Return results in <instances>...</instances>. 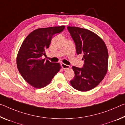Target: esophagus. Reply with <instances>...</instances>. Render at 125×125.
<instances>
[{
    "label": "esophagus",
    "instance_id": "esophagus-1",
    "mask_svg": "<svg viewBox=\"0 0 125 125\" xmlns=\"http://www.w3.org/2000/svg\"><path fill=\"white\" fill-rule=\"evenodd\" d=\"M61 67H62V68L63 69H64V70H66V69H68L70 68V66H68V65H67V64H65L64 63H62L61 64Z\"/></svg>",
    "mask_w": 125,
    "mask_h": 125
}]
</instances>
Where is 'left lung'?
<instances>
[{
  "instance_id": "obj_1",
  "label": "left lung",
  "mask_w": 125,
  "mask_h": 125,
  "mask_svg": "<svg viewBox=\"0 0 125 125\" xmlns=\"http://www.w3.org/2000/svg\"><path fill=\"white\" fill-rule=\"evenodd\" d=\"M67 29L76 45L77 54H82L84 61L82 68L72 67L75 76L71 84L78 91H90L101 82L107 71L106 45L100 37L88 29L76 27Z\"/></svg>"
}]
</instances>
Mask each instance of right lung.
Instances as JSON below:
<instances>
[{
    "label": "right lung",
    "mask_w": 125,
    "mask_h": 125,
    "mask_svg": "<svg viewBox=\"0 0 125 125\" xmlns=\"http://www.w3.org/2000/svg\"><path fill=\"white\" fill-rule=\"evenodd\" d=\"M64 25L35 29L23 41L18 53L17 64L23 78L37 88L51 82L61 68L59 63H52L42 58L49 48L53 35L64 30Z\"/></svg>",
    "instance_id": "obj_1"
}]
</instances>
